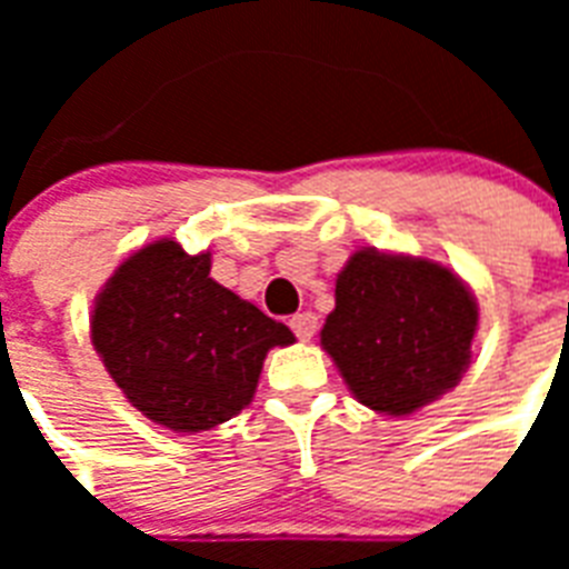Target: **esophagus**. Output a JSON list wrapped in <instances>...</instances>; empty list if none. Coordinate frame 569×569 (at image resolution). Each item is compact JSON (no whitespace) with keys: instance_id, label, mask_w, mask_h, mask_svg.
Here are the masks:
<instances>
[{"instance_id":"34e87169","label":"esophagus","mask_w":569,"mask_h":569,"mask_svg":"<svg viewBox=\"0 0 569 569\" xmlns=\"http://www.w3.org/2000/svg\"><path fill=\"white\" fill-rule=\"evenodd\" d=\"M292 330L295 337L303 339V342H310L312 337H316V330H319V316L316 312H298V316H292Z\"/></svg>"}]
</instances>
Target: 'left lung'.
<instances>
[{"instance_id": "obj_1", "label": "left lung", "mask_w": 569, "mask_h": 569, "mask_svg": "<svg viewBox=\"0 0 569 569\" xmlns=\"http://www.w3.org/2000/svg\"><path fill=\"white\" fill-rule=\"evenodd\" d=\"M478 303L431 259L357 250L337 277L321 346L360 405L410 416L467 372Z\"/></svg>"}]
</instances>
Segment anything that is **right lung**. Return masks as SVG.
<instances>
[{
	"label": "right lung",
	"instance_id": "right-lung-1",
	"mask_svg": "<svg viewBox=\"0 0 569 569\" xmlns=\"http://www.w3.org/2000/svg\"><path fill=\"white\" fill-rule=\"evenodd\" d=\"M209 253L171 239L136 250L93 301L91 339L129 405L171 431L227 422L257 392L262 360L292 330L209 277Z\"/></svg>",
	"mask_w": 569,
	"mask_h": 569
}]
</instances>
